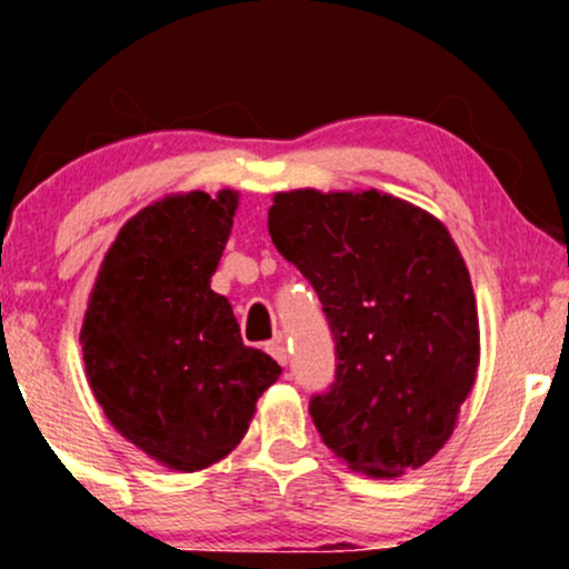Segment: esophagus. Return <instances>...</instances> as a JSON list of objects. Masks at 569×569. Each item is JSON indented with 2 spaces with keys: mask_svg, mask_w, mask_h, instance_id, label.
Segmentation results:
<instances>
[{
  "mask_svg": "<svg viewBox=\"0 0 569 569\" xmlns=\"http://www.w3.org/2000/svg\"><path fill=\"white\" fill-rule=\"evenodd\" d=\"M267 352H270V356L276 358L280 367H286V363H289V352H286L283 337H276V339H272V342H267Z\"/></svg>",
  "mask_w": 569,
  "mask_h": 569,
  "instance_id": "34e87169",
  "label": "esophagus"
}]
</instances>
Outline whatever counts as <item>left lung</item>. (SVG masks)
<instances>
[{
	"label": "left lung",
	"instance_id": "left-lung-1",
	"mask_svg": "<svg viewBox=\"0 0 569 569\" xmlns=\"http://www.w3.org/2000/svg\"><path fill=\"white\" fill-rule=\"evenodd\" d=\"M270 238L310 280L337 342V382L310 401L352 471L396 479L449 441L479 369L462 253L433 213L388 192H276Z\"/></svg>",
	"mask_w": 569,
	"mask_h": 569
}]
</instances>
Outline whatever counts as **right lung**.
Here are the masks:
<instances>
[{"label": "right lung", "mask_w": 569, "mask_h": 569, "mask_svg": "<svg viewBox=\"0 0 569 569\" xmlns=\"http://www.w3.org/2000/svg\"><path fill=\"white\" fill-rule=\"evenodd\" d=\"M238 200L234 189H192L141 208L109 246L84 310L96 401L117 433L179 473L230 455L280 377L211 289Z\"/></svg>", "instance_id": "1"}]
</instances>
